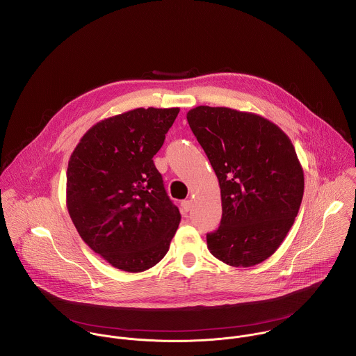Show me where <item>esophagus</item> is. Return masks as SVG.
I'll use <instances>...</instances> for the list:
<instances>
[{"instance_id": "esophagus-1", "label": "esophagus", "mask_w": 356, "mask_h": 356, "mask_svg": "<svg viewBox=\"0 0 356 356\" xmlns=\"http://www.w3.org/2000/svg\"><path fill=\"white\" fill-rule=\"evenodd\" d=\"M181 207H182V211H184V213H188V211L191 210V207H192V202H191V200H184V202L181 203Z\"/></svg>"}]
</instances>
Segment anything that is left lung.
Returning a JSON list of instances; mask_svg holds the SVG:
<instances>
[{"mask_svg":"<svg viewBox=\"0 0 356 356\" xmlns=\"http://www.w3.org/2000/svg\"><path fill=\"white\" fill-rule=\"evenodd\" d=\"M191 129L220 182L222 218L207 247L231 266H252L282 244L298 214L304 171L290 138L272 121L229 108L197 106Z\"/></svg>","mask_w":356,"mask_h":356,"instance_id":"obj_1","label":"left lung"}]
</instances>
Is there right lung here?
<instances>
[{
    "instance_id": "right-lung-1",
    "label": "right lung",
    "mask_w": 356,
    "mask_h": 356,
    "mask_svg": "<svg viewBox=\"0 0 356 356\" xmlns=\"http://www.w3.org/2000/svg\"><path fill=\"white\" fill-rule=\"evenodd\" d=\"M178 108H138L92 125L67 165L66 206L81 238L112 266L143 272L167 254L181 214L153 156Z\"/></svg>"
}]
</instances>
